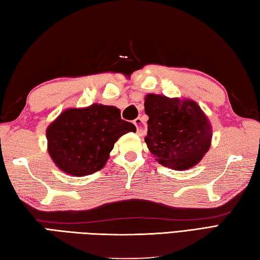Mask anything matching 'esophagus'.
I'll return each mask as SVG.
<instances>
[{"label": "esophagus", "mask_w": 260, "mask_h": 260, "mask_svg": "<svg viewBox=\"0 0 260 260\" xmlns=\"http://www.w3.org/2000/svg\"><path fill=\"white\" fill-rule=\"evenodd\" d=\"M134 125L136 126V129H138V134L140 136H142L145 134V131H144V122L143 120L141 119V118H136L134 120Z\"/></svg>", "instance_id": "obj_1"}]
</instances>
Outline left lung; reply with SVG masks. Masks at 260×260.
Returning <instances> with one entry per match:
<instances>
[{
  "label": "left lung",
  "mask_w": 260,
  "mask_h": 260,
  "mask_svg": "<svg viewBox=\"0 0 260 260\" xmlns=\"http://www.w3.org/2000/svg\"><path fill=\"white\" fill-rule=\"evenodd\" d=\"M144 110L149 116L144 141L162 166L184 171L196 166L208 152L211 125L197 102L148 94Z\"/></svg>",
  "instance_id": "1"
}]
</instances>
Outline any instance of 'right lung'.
I'll list each match as a JSON object with an SVG mask.
<instances>
[{
  "label": "right lung",
  "instance_id": "1",
  "mask_svg": "<svg viewBox=\"0 0 260 260\" xmlns=\"http://www.w3.org/2000/svg\"><path fill=\"white\" fill-rule=\"evenodd\" d=\"M135 131L114 106L70 108L46 128L48 151L62 172L76 177L91 175L105 167L117 140Z\"/></svg>",
  "mask_w": 260,
  "mask_h": 260
}]
</instances>
